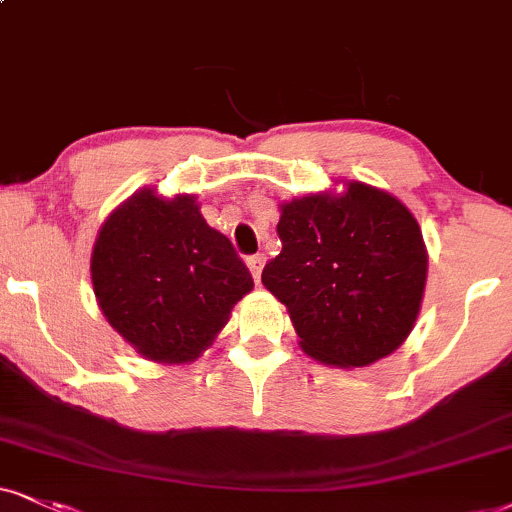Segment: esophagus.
<instances>
[{"label": "esophagus", "instance_id": "esophagus-1", "mask_svg": "<svg viewBox=\"0 0 512 512\" xmlns=\"http://www.w3.org/2000/svg\"><path fill=\"white\" fill-rule=\"evenodd\" d=\"M263 263H266V256H263V254H256V256H249V258H246V266H249L251 275H254V280H256V282L261 280Z\"/></svg>", "mask_w": 512, "mask_h": 512}]
</instances>
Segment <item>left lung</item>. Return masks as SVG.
Returning <instances> with one entry per match:
<instances>
[{
    "label": "left lung",
    "mask_w": 512,
    "mask_h": 512,
    "mask_svg": "<svg viewBox=\"0 0 512 512\" xmlns=\"http://www.w3.org/2000/svg\"><path fill=\"white\" fill-rule=\"evenodd\" d=\"M282 251L261 282L318 363L365 368L394 353L418 320L427 249L394 194L349 180L280 204Z\"/></svg>",
    "instance_id": "left-lung-1"
}]
</instances>
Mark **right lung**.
<instances>
[{
    "label": "right lung",
    "mask_w": 512,
    "mask_h": 512,
    "mask_svg": "<svg viewBox=\"0 0 512 512\" xmlns=\"http://www.w3.org/2000/svg\"><path fill=\"white\" fill-rule=\"evenodd\" d=\"M92 287L109 325L142 358L192 363L254 280L194 194L144 187L113 208L94 239Z\"/></svg>",
    "instance_id": "add662e5"
}]
</instances>
